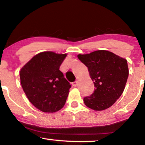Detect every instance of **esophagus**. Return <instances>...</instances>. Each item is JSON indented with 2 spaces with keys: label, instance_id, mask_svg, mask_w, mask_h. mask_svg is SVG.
<instances>
[{
  "label": "esophagus",
  "instance_id": "esophagus-1",
  "mask_svg": "<svg viewBox=\"0 0 145 145\" xmlns=\"http://www.w3.org/2000/svg\"><path fill=\"white\" fill-rule=\"evenodd\" d=\"M78 81H75V82H74L72 83V85L74 86H76L78 85Z\"/></svg>",
  "mask_w": 145,
  "mask_h": 145
}]
</instances>
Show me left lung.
I'll list each match as a JSON object with an SVG mask.
<instances>
[{
  "instance_id": "1",
  "label": "left lung",
  "mask_w": 145,
  "mask_h": 145,
  "mask_svg": "<svg viewBox=\"0 0 145 145\" xmlns=\"http://www.w3.org/2000/svg\"><path fill=\"white\" fill-rule=\"evenodd\" d=\"M78 58L88 67L95 87L93 93L84 98L87 107L96 111L112 106L121 97L127 82V60L107 50H97Z\"/></svg>"
}]
</instances>
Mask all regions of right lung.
Segmentation results:
<instances>
[{"mask_svg": "<svg viewBox=\"0 0 145 145\" xmlns=\"http://www.w3.org/2000/svg\"><path fill=\"white\" fill-rule=\"evenodd\" d=\"M67 54L43 52L34 56L20 72L23 91L39 110L55 112L64 106L71 84L59 70Z\"/></svg>", "mask_w": 145, "mask_h": 145, "instance_id": "1", "label": "right lung"}]
</instances>
